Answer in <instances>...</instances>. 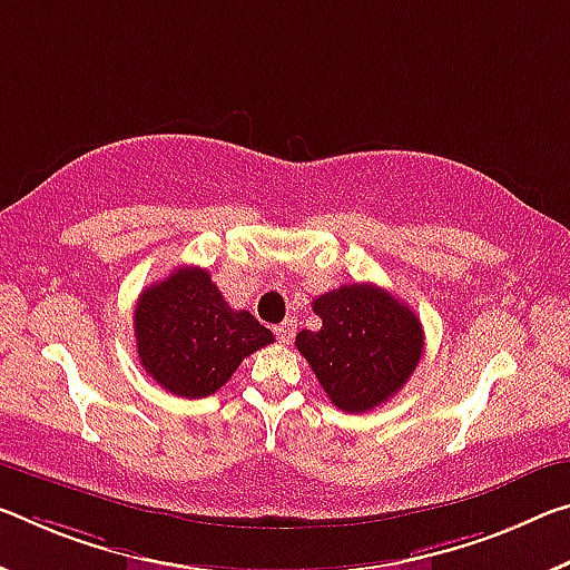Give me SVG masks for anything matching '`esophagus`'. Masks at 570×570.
I'll return each mask as SVG.
<instances>
[{
  "label": "esophagus",
  "instance_id": "esophagus-1",
  "mask_svg": "<svg viewBox=\"0 0 570 570\" xmlns=\"http://www.w3.org/2000/svg\"><path fill=\"white\" fill-rule=\"evenodd\" d=\"M294 332H296V324L294 322H282L278 327H274L276 340L282 342V345H288V342L294 340Z\"/></svg>",
  "mask_w": 570,
  "mask_h": 570
}]
</instances>
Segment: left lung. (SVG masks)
<instances>
[{
	"mask_svg": "<svg viewBox=\"0 0 570 570\" xmlns=\"http://www.w3.org/2000/svg\"><path fill=\"white\" fill-rule=\"evenodd\" d=\"M317 332L296 334L330 401L365 413L401 391L423 355V327L411 306L375 284H350L314 299Z\"/></svg>",
	"mask_w": 570,
	"mask_h": 570,
	"instance_id": "1",
	"label": "left lung"
}]
</instances>
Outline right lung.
Instances as JSON below:
<instances>
[{"label": "right lung", "mask_w": 570, "mask_h": 570, "mask_svg": "<svg viewBox=\"0 0 570 570\" xmlns=\"http://www.w3.org/2000/svg\"><path fill=\"white\" fill-rule=\"evenodd\" d=\"M141 367L179 399H205L230 381L274 334L246 309H230L200 266L175 268L141 292L134 309Z\"/></svg>", "instance_id": "right-lung-1"}]
</instances>
